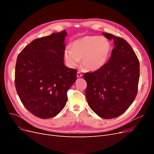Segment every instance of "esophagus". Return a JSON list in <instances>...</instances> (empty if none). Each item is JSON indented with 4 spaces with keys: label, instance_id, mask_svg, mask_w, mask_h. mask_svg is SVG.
<instances>
[{
    "label": "esophagus",
    "instance_id": "obj_1",
    "mask_svg": "<svg viewBox=\"0 0 154 154\" xmlns=\"http://www.w3.org/2000/svg\"><path fill=\"white\" fill-rule=\"evenodd\" d=\"M82 76H83V74L80 72L78 71L77 72V78H81V77H82Z\"/></svg>",
    "mask_w": 154,
    "mask_h": 154
}]
</instances>
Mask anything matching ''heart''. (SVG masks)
Here are the masks:
<instances>
[{"label": "heart", "instance_id": "1", "mask_svg": "<svg viewBox=\"0 0 154 154\" xmlns=\"http://www.w3.org/2000/svg\"><path fill=\"white\" fill-rule=\"evenodd\" d=\"M112 45L110 41L100 36H85L74 40L72 49L67 48L64 58L68 66H76L82 59L87 70L95 71L103 67L107 62Z\"/></svg>", "mask_w": 154, "mask_h": 154}]
</instances>
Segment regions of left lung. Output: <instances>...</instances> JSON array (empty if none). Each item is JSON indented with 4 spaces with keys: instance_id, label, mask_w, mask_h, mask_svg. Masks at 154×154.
Listing matches in <instances>:
<instances>
[{
    "instance_id": "8db88e82",
    "label": "left lung",
    "mask_w": 154,
    "mask_h": 154,
    "mask_svg": "<svg viewBox=\"0 0 154 154\" xmlns=\"http://www.w3.org/2000/svg\"><path fill=\"white\" fill-rule=\"evenodd\" d=\"M113 40L114 48L109 62L97 71L85 73V90L90 108L104 119H112L123 114L137 95L139 62L131 46L125 40L102 32Z\"/></svg>"
}]
</instances>
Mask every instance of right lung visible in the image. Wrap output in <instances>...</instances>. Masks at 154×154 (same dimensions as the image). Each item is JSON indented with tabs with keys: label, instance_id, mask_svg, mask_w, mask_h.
Instances as JSON below:
<instances>
[{
	"label": "right lung",
	"instance_id": "obj_1",
	"mask_svg": "<svg viewBox=\"0 0 154 154\" xmlns=\"http://www.w3.org/2000/svg\"><path fill=\"white\" fill-rule=\"evenodd\" d=\"M66 31L32 41L18 54L15 87L22 104L42 119L54 118L67 101L77 71L64 64Z\"/></svg>",
	"mask_w": 154,
	"mask_h": 154
}]
</instances>
